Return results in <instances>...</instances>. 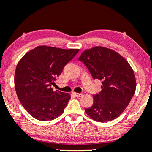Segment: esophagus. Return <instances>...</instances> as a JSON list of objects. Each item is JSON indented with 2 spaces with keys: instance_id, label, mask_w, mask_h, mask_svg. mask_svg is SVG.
<instances>
[{
  "instance_id": "obj_1",
  "label": "esophagus",
  "mask_w": 152,
  "mask_h": 152,
  "mask_svg": "<svg viewBox=\"0 0 152 152\" xmlns=\"http://www.w3.org/2000/svg\"><path fill=\"white\" fill-rule=\"evenodd\" d=\"M74 95L76 96V97H81V96L83 95V94H81V93H74Z\"/></svg>"
}]
</instances>
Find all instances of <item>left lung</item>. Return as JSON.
<instances>
[{
    "instance_id": "obj_1",
    "label": "left lung",
    "mask_w": 152,
    "mask_h": 152,
    "mask_svg": "<svg viewBox=\"0 0 152 152\" xmlns=\"http://www.w3.org/2000/svg\"><path fill=\"white\" fill-rule=\"evenodd\" d=\"M78 60L94 79L102 80V90L93 95V104L85 109L95 121L114 120L124 112L135 93V73L128 61L114 50L95 46L83 52Z\"/></svg>"
}]
</instances>
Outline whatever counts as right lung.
<instances>
[{"mask_svg": "<svg viewBox=\"0 0 152 152\" xmlns=\"http://www.w3.org/2000/svg\"><path fill=\"white\" fill-rule=\"evenodd\" d=\"M78 51L39 45L19 61L15 74V90L23 107L34 118L46 121L63 114L70 94L53 91L51 86Z\"/></svg>", "mask_w": 152, "mask_h": 152, "instance_id": "add662e5", "label": "right lung"}]
</instances>
